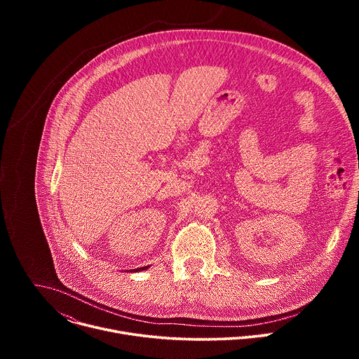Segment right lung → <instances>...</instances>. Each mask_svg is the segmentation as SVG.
<instances>
[{
	"label": "right lung",
	"instance_id": "obj_1",
	"mask_svg": "<svg viewBox=\"0 0 359 359\" xmlns=\"http://www.w3.org/2000/svg\"><path fill=\"white\" fill-rule=\"evenodd\" d=\"M147 267H140V269H136V271H140V270H146Z\"/></svg>",
	"mask_w": 359,
	"mask_h": 359
}]
</instances>
